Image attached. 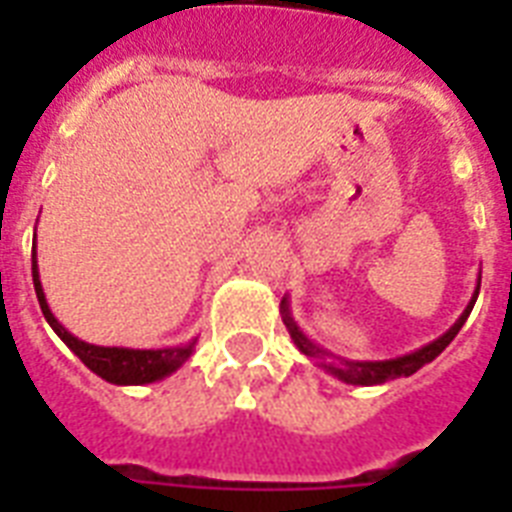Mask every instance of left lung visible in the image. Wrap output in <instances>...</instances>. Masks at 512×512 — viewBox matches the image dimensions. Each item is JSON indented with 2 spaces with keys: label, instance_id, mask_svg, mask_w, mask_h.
I'll return each instance as SVG.
<instances>
[{
  "label": "left lung",
  "instance_id": "left-lung-1",
  "mask_svg": "<svg viewBox=\"0 0 512 512\" xmlns=\"http://www.w3.org/2000/svg\"><path fill=\"white\" fill-rule=\"evenodd\" d=\"M478 289H481V281H478V287H476V292H473V300L468 303V308L462 311L460 319L454 321V327L449 329V332H444V335L438 337V340L428 342L425 348L414 350V353H406V356L388 358V361H345V358H337L335 364H321V366H324L329 374H335L337 380L350 382V385H382V382L398 380V377H409V374H414L425 364H430V361H433V358H436L438 353H441V350H444L446 345L454 340V337H457V332L462 329V324L468 321L470 311H473V305H476ZM281 319H284V324H287V329H289V335H292L295 345L303 350L305 356H313V358L329 356L327 350H321L316 342H311L308 337L303 335V332H300V327L295 324V319L289 316L287 297L281 300Z\"/></svg>",
  "mask_w": 512,
  "mask_h": 512
}]
</instances>
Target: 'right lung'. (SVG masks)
Segmentation results:
<instances>
[{"mask_svg":"<svg viewBox=\"0 0 512 512\" xmlns=\"http://www.w3.org/2000/svg\"><path fill=\"white\" fill-rule=\"evenodd\" d=\"M31 273H34V289L39 297V308H42L44 319L55 329V335L66 342L68 348L74 350L76 356L82 358L87 369L103 377L106 382L114 385H146L156 382L172 374L177 366L183 364L185 358L193 353V342L183 348H159V350H135V348H103V345H90V342L79 340L52 316L50 305L44 300L42 281H39V268H36V247L31 252Z\"/></svg>","mask_w":512,"mask_h":512,"instance_id":"add662e5","label":"right lung"}]
</instances>
